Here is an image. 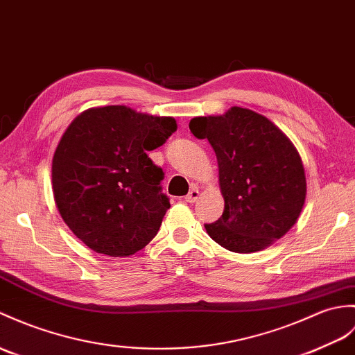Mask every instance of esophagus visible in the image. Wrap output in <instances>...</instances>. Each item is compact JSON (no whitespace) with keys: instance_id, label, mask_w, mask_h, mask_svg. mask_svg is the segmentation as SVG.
Instances as JSON below:
<instances>
[{"instance_id":"34e87169","label":"esophagus","mask_w":355,"mask_h":355,"mask_svg":"<svg viewBox=\"0 0 355 355\" xmlns=\"http://www.w3.org/2000/svg\"><path fill=\"white\" fill-rule=\"evenodd\" d=\"M200 195H201V192H200V189L198 187H192L191 191H189V193L184 196V200L187 201V202H196L198 200H200Z\"/></svg>"}]
</instances>
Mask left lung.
I'll list each match as a JSON object with an SVG mask.
<instances>
[{"instance_id":"obj_1","label":"left lung","mask_w":355,"mask_h":355,"mask_svg":"<svg viewBox=\"0 0 355 355\" xmlns=\"http://www.w3.org/2000/svg\"><path fill=\"white\" fill-rule=\"evenodd\" d=\"M189 128L216 154L224 213L209 236L241 254L268 248L298 220L307 195L300 153L266 116L243 107L196 116Z\"/></svg>"}]
</instances>
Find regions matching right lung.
I'll use <instances>...</instances> for the list:
<instances>
[{"label": "right lung", "instance_id": "right-lung-1", "mask_svg": "<svg viewBox=\"0 0 355 355\" xmlns=\"http://www.w3.org/2000/svg\"><path fill=\"white\" fill-rule=\"evenodd\" d=\"M174 131V118L127 105L92 107L66 128L53 157L54 201L90 250L127 257L157 234L171 204L162 193L163 171L146 151Z\"/></svg>", "mask_w": 355, "mask_h": 355}]
</instances>
